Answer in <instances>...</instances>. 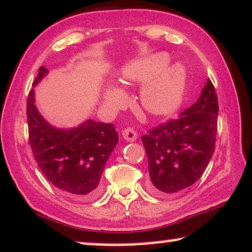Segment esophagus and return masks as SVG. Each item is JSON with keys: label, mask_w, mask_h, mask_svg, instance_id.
<instances>
[{"label": "esophagus", "mask_w": 252, "mask_h": 252, "mask_svg": "<svg viewBox=\"0 0 252 252\" xmlns=\"http://www.w3.org/2000/svg\"><path fill=\"white\" fill-rule=\"evenodd\" d=\"M122 136L126 141H136L138 134L133 129H131V127H126V129L122 131Z\"/></svg>", "instance_id": "esophagus-1"}]
</instances>
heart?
<instances>
[{
    "instance_id": "1",
    "label": "heart",
    "mask_w": 252,
    "mask_h": 252,
    "mask_svg": "<svg viewBox=\"0 0 252 252\" xmlns=\"http://www.w3.org/2000/svg\"><path fill=\"white\" fill-rule=\"evenodd\" d=\"M170 58L156 53L129 63L121 71L126 84H144L140 90V104L145 111L155 116L172 114L181 106L187 85L186 69L179 63L166 67ZM104 102L115 108L125 102V94L118 87L105 90Z\"/></svg>"
}]
</instances>
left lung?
<instances>
[{
    "mask_svg": "<svg viewBox=\"0 0 252 252\" xmlns=\"http://www.w3.org/2000/svg\"><path fill=\"white\" fill-rule=\"evenodd\" d=\"M219 103L208 79L197 102L180 118L141 137L148 158V190L170 196L197 182L215 150Z\"/></svg>",
    "mask_w": 252,
    "mask_h": 252,
    "instance_id": "left-lung-1",
    "label": "left lung"
}]
</instances>
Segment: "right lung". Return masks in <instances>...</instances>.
I'll return each instance as SVG.
<instances>
[{"label": "right lung", "mask_w": 252, "mask_h": 252, "mask_svg": "<svg viewBox=\"0 0 252 252\" xmlns=\"http://www.w3.org/2000/svg\"><path fill=\"white\" fill-rule=\"evenodd\" d=\"M47 73L40 66L33 87ZM27 118L32 155L48 181L73 198L97 196L105 165L119 142L115 126L94 120L70 129L51 126L36 107L35 89L28 95Z\"/></svg>", "instance_id": "add662e5"}]
</instances>
